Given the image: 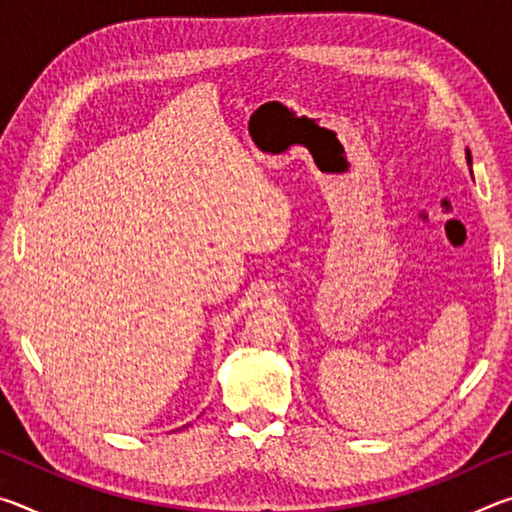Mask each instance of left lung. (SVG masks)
Returning a JSON list of instances; mask_svg holds the SVG:
<instances>
[{"label": "left lung", "instance_id": "obj_1", "mask_svg": "<svg viewBox=\"0 0 512 512\" xmlns=\"http://www.w3.org/2000/svg\"><path fill=\"white\" fill-rule=\"evenodd\" d=\"M465 160H467V164H470V167H472V153H470V149H465Z\"/></svg>", "mask_w": 512, "mask_h": 512}]
</instances>
